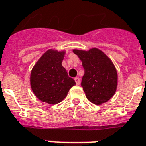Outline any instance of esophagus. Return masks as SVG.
<instances>
[{"label": "esophagus", "mask_w": 146, "mask_h": 146, "mask_svg": "<svg viewBox=\"0 0 146 146\" xmlns=\"http://www.w3.org/2000/svg\"><path fill=\"white\" fill-rule=\"evenodd\" d=\"M74 80H75L76 83V85H80V78H79V77H75V79H74Z\"/></svg>", "instance_id": "esophagus-1"}]
</instances>
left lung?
Wrapping results in <instances>:
<instances>
[{
	"instance_id": "left-lung-1",
	"label": "left lung",
	"mask_w": 146,
	"mask_h": 146,
	"mask_svg": "<svg viewBox=\"0 0 146 146\" xmlns=\"http://www.w3.org/2000/svg\"><path fill=\"white\" fill-rule=\"evenodd\" d=\"M82 60L84 75L81 86L88 100L100 105L114 95L117 86V72L112 61L100 50H74Z\"/></svg>"
}]
</instances>
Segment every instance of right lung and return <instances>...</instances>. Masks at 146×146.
Masks as SVG:
<instances>
[{"instance_id": "obj_1", "label": "right lung", "mask_w": 146, "mask_h": 146, "mask_svg": "<svg viewBox=\"0 0 146 146\" xmlns=\"http://www.w3.org/2000/svg\"><path fill=\"white\" fill-rule=\"evenodd\" d=\"M64 52L49 50L44 53L31 74V86L39 100L50 104L60 103L66 96L75 80L62 66Z\"/></svg>"}]
</instances>
